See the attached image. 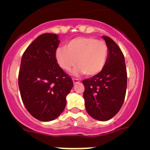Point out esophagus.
Instances as JSON below:
<instances>
[{
    "label": "esophagus",
    "mask_w": 150,
    "mask_h": 150,
    "mask_svg": "<svg viewBox=\"0 0 150 150\" xmlns=\"http://www.w3.org/2000/svg\"><path fill=\"white\" fill-rule=\"evenodd\" d=\"M73 82H74V84H76V83H79V79H75V78H73Z\"/></svg>",
    "instance_id": "1"
}]
</instances>
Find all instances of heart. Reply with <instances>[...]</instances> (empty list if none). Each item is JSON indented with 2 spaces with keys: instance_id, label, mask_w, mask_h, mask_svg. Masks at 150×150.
Masks as SVG:
<instances>
[{
  "instance_id": "obj_1",
  "label": "heart",
  "mask_w": 150,
  "mask_h": 150,
  "mask_svg": "<svg viewBox=\"0 0 150 150\" xmlns=\"http://www.w3.org/2000/svg\"><path fill=\"white\" fill-rule=\"evenodd\" d=\"M108 57V47L103 40L91 37H79L71 40L65 47L57 48L55 58L64 71H71L77 64L74 74L95 76L104 69Z\"/></svg>"
}]
</instances>
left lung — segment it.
<instances>
[{
  "mask_svg": "<svg viewBox=\"0 0 150 150\" xmlns=\"http://www.w3.org/2000/svg\"><path fill=\"white\" fill-rule=\"evenodd\" d=\"M108 57L99 74L83 80V98L89 116L99 121L110 120L121 109L127 88V71L122 52L109 37L102 36Z\"/></svg>",
  "mask_w": 150,
  "mask_h": 150,
  "instance_id": "obj_1",
  "label": "left lung"
}]
</instances>
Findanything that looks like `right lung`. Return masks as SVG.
Returning <instances> with one entry per match:
<instances>
[{"label": "right lung", "instance_id": "obj_1", "mask_svg": "<svg viewBox=\"0 0 150 150\" xmlns=\"http://www.w3.org/2000/svg\"><path fill=\"white\" fill-rule=\"evenodd\" d=\"M59 43L57 34H41L28 46L21 60L18 87L22 100L30 114L42 122L60 116L74 86L55 60Z\"/></svg>", "mask_w": 150, "mask_h": 150}]
</instances>
